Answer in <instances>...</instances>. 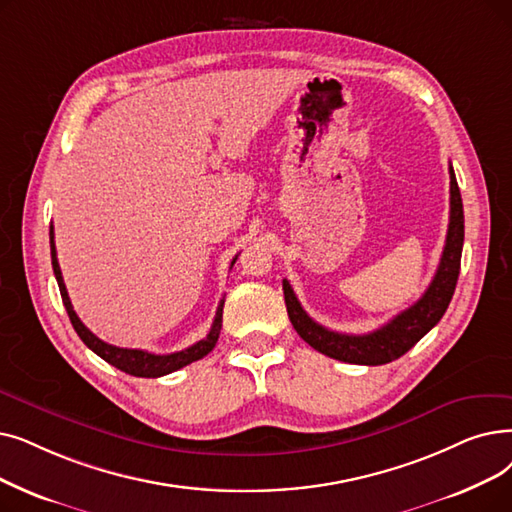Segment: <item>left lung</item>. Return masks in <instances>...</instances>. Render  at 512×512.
<instances>
[{
  "instance_id": "obj_1",
  "label": "left lung",
  "mask_w": 512,
  "mask_h": 512,
  "mask_svg": "<svg viewBox=\"0 0 512 512\" xmlns=\"http://www.w3.org/2000/svg\"><path fill=\"white\" fill-rule=\"evenodd\" d=\"M462 242H464V211L462 198L458 190V182L454 169L450 165V224L446 247H443L439 268L425 291L414 305L397 314L385 326L376 328L368 335H345V332L328 330L322 324L311 320L305 309L301 307L295 291L282 280L284 303L288 318L293 322V328L299 332V337L314 347L316 351L328 355L347 364H364V366H381L389 364L412 349L427 332L446 314V309L452 301L454 288L460 274V257H462Z\"/></svg>"
}]
</instances>
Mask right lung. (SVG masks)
I'll return each instance as SVG.
<instances>
[{
    "label": "right lung",
    "instance_id": "add662e5",
    "mask_svg": "<svg viewBox=\"0 0 512 512\" xmlns=\"http://www.w3.org/2000/svg\"><path fill=\"white\" fill-rule=\"evenodd\" d=\"M50 249H52V268H54V276L58 280L62 303L66 307V314H69V318H71V324H73L75 332H77L79 339L87 347H90L96 355H100V358L104 362H108L110 366H115V368L131 374V376H142V379H157V376L171 374V372L180 370V368H184V366H188V364H192L196 360L205 358V355L215 347V343L219 339V330H221V314H224V299L219 301L217 314H215V320H213V326L209 330V335L203 341L194 343L188 349L175 351V353H163L161 355V353H150V351H144V349H125V347L104 343L75 314V309H73L71 299H69V293H66V286H64V280H62L60 265H58L56 244H54V228L52 226H50ZM236 259H238V255L232 259V265L236 263Z\"/></svg>",
    "mask_w": 512,
    "mask_h": 512
}]
</instances>
